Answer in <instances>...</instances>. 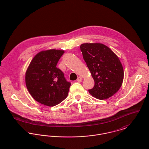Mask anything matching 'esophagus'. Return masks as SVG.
I'll return each instance as SVG.
<instances>
[{"instance_id":"esophagus-1","label":"esophagus","mask_w":149,"mask_h":149,"mask_svg":"<svg viewBox=\"0 0 149 149\" xmlns=\"http://www.w3.org/2000/svg\"><path fill=\"white\" fill-rule=\"evenodd\" d=\"M82 77H79L77 78V81H78V82H81L82 81Z\"/></svg>"}]
</instances>
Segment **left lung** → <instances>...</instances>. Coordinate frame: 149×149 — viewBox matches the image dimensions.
Returning a JSON list of instances; mask_svg holds the SVG:
<instances>
[{
	"label": "left lung",
	"instance_id": "left-lung-1",
	"mask_svg": "<svg viewBox=\"0 0 149 149\" xmlns=\"http://www.w3.org/2000/svg\"><path fill=\"white\" fill-rule=\"evenodd\" d=\"M80 48L94 81V86L89 90L90 94L101 100L113 95L124 78L123 68L118 56L101 43H84Z\"/></svg>",
	"mask_w": 149,
	"mask_h": 149
}]
</instances>
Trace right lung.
<instances>
[{"label": "right lung", "instance_id": "1", "mask_svg": "<svg viewBox=\"0 0 149 149\" xmlns=\"http://www.w3.org/2000/svg\"><path fill=\"white\" fill-rule=\"evenodd\" d=\"M63 50L49 49L34 56L26 71L25 82L31 97L37 102L54 107L68 95L71 86L56 66Z\"/></svg>", "mask_w": 149, "mask_h": 149}]
</instances>
